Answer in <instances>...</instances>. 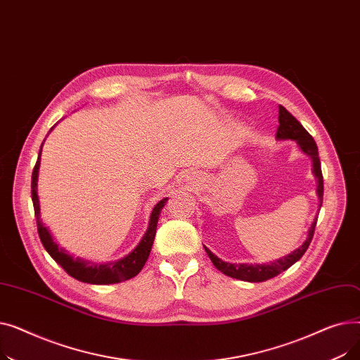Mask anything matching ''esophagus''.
<instances>
[{
  "instance_id": "1",
  "label": "esophagus",
  "mask_w": 360,
  "mask_h": 360,
  "mask_svg": "<svg viewBox=\"0 0 360 360\" xmlns=\"http://www.w3.org/2000/svg\"><path fill=\"white\" fill-rule=\"evenodd\" d=\"M191 179H193L191 176H186V181H190V184H191Z\"/></svg>"
}]
</instances>
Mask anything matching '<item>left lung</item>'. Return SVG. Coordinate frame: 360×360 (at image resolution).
Masks as SVG:
<instances>
[{
	"label": "left lung",
	"mask_w": 360,
	"mask_h": 360,
	"mask_svg": "<svg viewBox=\"0 0 360 360\" xmlns=\"http://www.w3.org/2000/svg\"><path fill=\"white\" fill-rule=\"evenodd\" d=\"M276 139L277 140H293L297 143L300 150L304 151L305 155H308L312 159V172L316 178V194L319 198V209L323 205V195H324V181H323V172H321V162L318 158V147L312 139L309 132L302 127V124L292 115V113L285 108V106H278V128L276 132ZM318 217L314 219L307 240L300 245L297 250H295L292 254L283 257L280 259H276L270 264H231L226 262L220 258H217L209 248L204 247L207 255L210 257L212 262L214 264V267L221 271L223 274L229 276L232 278L243 280V281H251V283H258V281H266L269 278H273L292 267L296 261H299L304 255L309 247V243L312 240L314 232H315V226H316Z\"/></svg>",
	"instance_id": "8db88e82"
}]
</instances>
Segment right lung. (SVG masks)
<instances>
[{"instance_id":"add662e5","label":"right lung","mask_w":360,"mask_h":360,"mask_svg":"<svg viewBox=\"0 0 360 360\" xmlns=\"http://www.w3.org/2000/svg\"><path fill=\"white\" fill-rule=\"evenodd\" d=\"M41 151H42V146H41L39 156H37L36 165L33 167V174H32V201H33V209H34V216H36L37 233H39V238L44 243L45 250L48 251V254L56 262H58L71 277L77 278L83 283H90V285H113V283H120V281H125L128 278L136 277L144 267V264L150 255L151 247H153L159 216H160V212L165 207V202L167 201V198L160 200L155 205V209H153V212H151V216H150L148 228H147L143 239L140 240L136 250L131 254H128L125 258L118 259L115 262H106V264L90 262V261L82 259L79 257L74 258L64 248H60V245L53 240L51 232L44 224V221L41 220L39 197H37V172H39V165H41Z\"/></svg>"}]
</instances>
